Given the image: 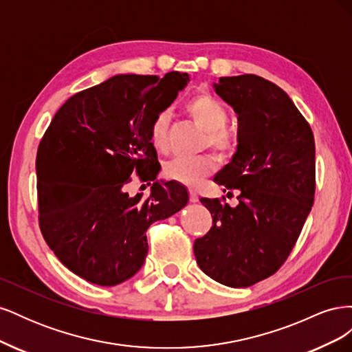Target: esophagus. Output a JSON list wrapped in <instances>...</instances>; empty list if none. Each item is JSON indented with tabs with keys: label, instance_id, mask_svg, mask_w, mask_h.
Instances as JSON below:
<instances>
[{
	"label": "esophagus",
	"instance_id": "obj_1",
	"mask_svg": "<svg viewBox=\"0 0 352 352\" xmlns=\"http://www.w3.org/2000/svg\"><path fill=\"white\" fill-rule=\"evenodd\" d=\"M199 197H198V192L195 189H189V201L190 202H198Z\"/></svg>",
	"mask_w": 352,
	"mask_h": 352
}]
</instances>
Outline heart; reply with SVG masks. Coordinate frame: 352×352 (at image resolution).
Returning a JSON list of instances; mask_svg holds the SVG:
<instances>
[{"label":"heart","mask_w":352,"mask_h":352,"mask_svg":"<svg viewBox=\"0 0 352 352\" xmlns=\"http://www.w3.org/2000/svg\"><path fill=\"white\" fill-rule=\"evenodd\" d=\"M186 113L206 132L202 145L210 146L221 158H229L236 151V135L225 124L228 110L210 92H197L186 101ZM150 142L158 153L168 150V114L158 113L150 126ZM216 168V160L206 154L197 158L177 157L164 164L163 173L167 179L182 185L195 186Z\"/></svg>","instance_id":"b5f03b06"}]
</instances>
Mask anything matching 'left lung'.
<instances>
[{
  "label": "left lung",
  "instance_id": "8db88e82",
  "mask_svg": "<svg viewBox=\"0 0 352 352\" xmlns=\"http://www.w3.org/2000/svg\"><path fill=\"white\" fill-rule=\"evenodd\" d=\"M217 95L238 114V148L214 182L238 190L201 198L212 226L195 239L199 269L230 287H247L278 272L289 257L316 192L313 131L287 94L255 74L220 78Z\"/></svg>",
  "mask_w": 352,
  "mask_h": 352
}]
</instances>
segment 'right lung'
<instances>
[{
    "label": "right lung",
    "mask_w": 352,
    "mask_h": 352,
    "mask_svg": "<svg viewBox=\"0 0 352 352\" xmlns=\"http://www.w3.org/2000/svg\"><path fill=\"white\" fill-rule=\"evenodd\" d=\"M189 82L117 74L74 94L51 120L36 154L39 228L48 247L74 274L100 286L119 285L140 270L145 232L188 204L185 186L155 182L154 117ZM155 184L150 197H131V175Z\"/></svg>",
    "instance_id": "add662e5"
}]
</instances>
